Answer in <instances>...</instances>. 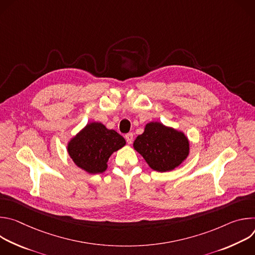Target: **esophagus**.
<instances>
[{
  "label": "esophagus",
  "mask_w": 255,
  "mask_h": 255,
  "mask_svg": "<svg viewBox=\"0 0 255 255\" xmlns=\"http://www.w3.org/2000/svg\"><path fill=\"white\" fill-rule=\"evenodd\" d=\"M125 139H126V141H127L128 144H131L132 141H133V133H127V134L125 135Z\"/></svg>",
  "instance_id": "obj_1"
}]
</instances>
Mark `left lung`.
Returning <instances> with one entry per match:
<instances>
[{
  "label": "left lung",
  "mask_w": 255,
  "mask_h": 255,
  "mask_svg": "<svg viewBox=\"0 0 255 255\" xmlns=\"http://www.w3.org/2000/svg\"><path fill=\"white\" fill-rule=\"evenodd\" d=\"M133 147L152 169L160 172L174 169L190 153L188 137L159 122L147 123L144 132L136 137Z\"/></svg>",
  "instance_id": "8db88e82"
}]
</instances>
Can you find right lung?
<instances>
[{
    "label": "right lung",
    "instance_id": "1",
    "mask_svg": "<svg viewBox=\"0 0 255 255\" xmlns=\"http://www.w3.org/2000/svg\"><path fill=\"white\" fill-rule=\"evenodd\" d=\"M125 144V139L115 130L92 122L69 140L67 152L76 165L88 173H102L108 167L109 157Z\"/></svg>",
    "mask_w": 255,
    "mask_h": 255
}]
</instances>
